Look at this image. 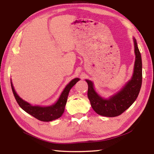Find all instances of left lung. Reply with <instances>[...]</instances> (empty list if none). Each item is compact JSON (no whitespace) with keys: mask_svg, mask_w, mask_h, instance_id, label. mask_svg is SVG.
Segmentation results:
<instances>
[{"mask_svg":"<svg viewBox=\"0 0 154 154\" xmlns=\"http://www.w3.org/2000/svg\"><path fill=\"white\" fill-rule=\"evenodd\" d=\"M136 55L132 77L122 90L108 99H104L95 92L93 83L86 80L88 85V97L96 113L106 117H116L128 109L136 100L142 85V60L137 41L134 38Z\"/></svg>","mask_w":154,"mask_h":154,"instance_id":"left-lung-1","label":"left lung"}]
</instances>
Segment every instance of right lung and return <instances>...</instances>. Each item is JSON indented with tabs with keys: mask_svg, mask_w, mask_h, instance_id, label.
Instances as JSON below:
<instances>
[{
	"mask_svg": "<svg viewBox=\"0 0 154 154\" xmlns=\"http://www.w3.org/2000/svg\"><path fill=\"white\" fill-rule=\"evenodd\" d=\"M79 80V78H75V79H72L64 88L63 92L60 96L58 100L54 105L49 106H45V107L38 106H32L29 103L23 100L15 92L11 82V85L15 100L23 110L35 117L38 120L43 122H50L60 118L62 116V113L64 111L65 105H66L69 91Z\"/></svg>",
	"mask_w": 154,
	"mask_h": 154,
	"instance_id": "1",
	"label": "right lung"
}]
</instances>
